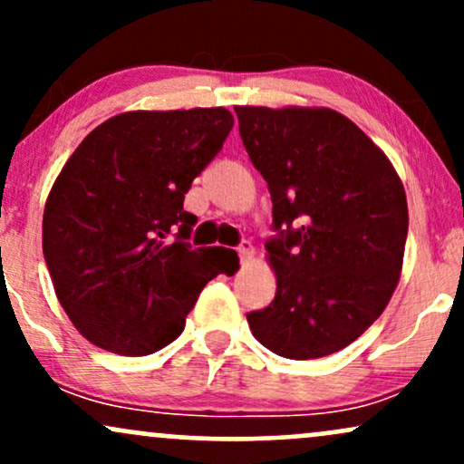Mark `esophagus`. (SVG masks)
Instances as JSON below:
<instances>
[{
	"label": "esophagus",
	"instance_id": "obj_1",
	"mask_svg": "<svg viewBox=\"0 0 464 464\" xmlns=\"http://www.w3.org/2000/svg\"><path fill=\"white\" fill-rule=\"evenodd\" d=\"M237 253H239V259H242V262H248V259H253L255 248H253V244H250V239H242V242H239Z\"/></svg>",
	"mask_w": 464,
	"mask_h": 464
}]
</instances>
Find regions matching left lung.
<instances>
[{
    "mask_svg": "<svg viewBox=\"0 0 464 464\" xmlns=\"http://www.w3.org/2000/svg\"><path fill=\"white\" fill-rule=\"evenodd\" d=\"M239 137L268 183L276 273L268 307L246 314L281 358L314 360L360 338L395 292L408 202L386 154L332 109L236 106Z\"/></svg>",
    "mask_w": 464,
    "mask_h": 464,
    "instance_id": "left-lung-1",
    "label": "left lung"
}]
</instances>
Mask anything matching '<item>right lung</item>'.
Here are the masks:
<instances>
[{
    "label": "right lung",
    "mask_w": 464,
    "mask_h": 464,
    "mask_svg": "<svg viewBox=\"0 0 464 464\" xmlns=\"http://www.w3.org/2000/svg\"><path fill=\"white\" fill-rule=\"evenodd\" d=\"M233 129L227 109L132 111L69 157L47 196L44 255L69 321L95 347L150 355L177 340L207 281L237 253L188 242L185 194Z\"/></svg>",
    "instance_id": "1"
}]
</instances>
